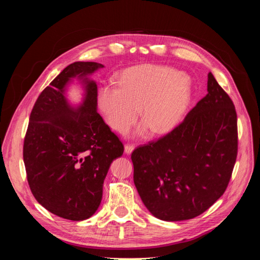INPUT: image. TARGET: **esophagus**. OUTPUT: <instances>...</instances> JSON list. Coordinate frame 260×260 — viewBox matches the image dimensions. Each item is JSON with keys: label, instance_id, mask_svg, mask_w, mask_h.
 Segmentation results:
<instances>
[{"label": "esophagus", "instance_id": "34e87169", "mask_svg": "<svg viewBox=\"0 0 260 260\" xmlns=\"http://www.w3.org/2000/svg\"><path fill=\"white\" fill-rule=\"evenodd\" d=\"M133 149H135V146H133L132 144H125L124 145V153L127 155L131 154L133 152Z\"/></svg>", "mask_w": 260, "mask_h": 260}]
</instances>
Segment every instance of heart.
<instances>
[{
  "instance_id": "heart-1",
  "label": "heart",
  "mask_w": 260,
  "mask_h": 260,
  "mask_svg": "<svg viewBox=\"0 0 260 260\" xmlns=\"http://www.w3.org/2000/svg\"><path fill=\"white\" fill-rule=\"evenodd\" d=\"M192 83L179 70L159 65H141L125 69L117 86L109 84L99 92V105L107 123L125 133L138 119L144 123L138 135L149 128L154 135L175 129L190 104Z\"/></svg>"
}]
</instances>
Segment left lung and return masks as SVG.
Listing matches in <instances>:
<instances>
[{
    "label": "left lung",
    "instance_id": "obj_1",
    "mask_svg": "<svg viewBox=\"0 0 260 260\" xmlns=\"http://www.w3.org/2000/svg\"><path fill=\"white\" fill-rule=\"evenodd\" d=\"M237 155V112L209 73L206 96L184 120L133 151V181L154 217L165 221L192 219L224 193Z\"/></svg>",
    "mask_w": 260,
    "mask_h": 260
}]
</instances>
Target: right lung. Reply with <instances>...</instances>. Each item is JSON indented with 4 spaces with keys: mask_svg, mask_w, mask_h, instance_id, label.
Masks as SVG:
<instances>
[{
    "mask_svg": "<svg viewBox=\"0 0 260 260\" xmlns=\"http://www.w3.org/2000/svg\"><path fill=\"white\" fill-rule=\"evenodd\" d=\"M104 66L75 61L41 92L31 111L23 142L27 180L36 200L52 214L81 221L100 206L111 164L123 154L120 140L98 113V86L90 76ZM74 79L84 99L66 96Z\"/></svg>",
    "mask_w": 260,
    "mask_h": 260,
    "instance_id": "add662e5",
    "label": "right lung"
}]
</instances>
